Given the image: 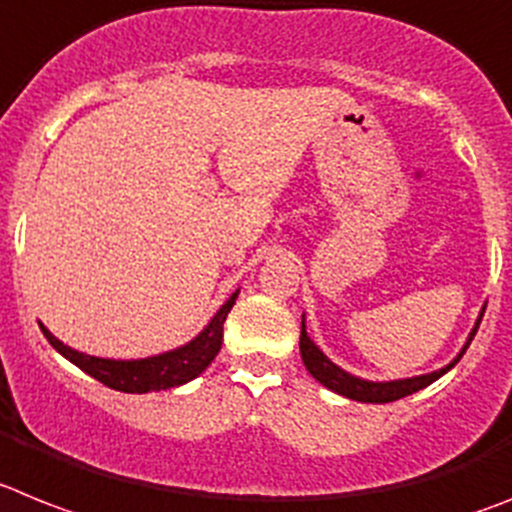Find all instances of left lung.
<instances>
[{"label":"left lung","instance_id":"left-lung-1","mask_svg":"<svg viewBox=\"0 0 512 512\" xmlns=\"http://www.w3.org/2000/svg\"><path fill=\"white\" fill-rule=\"evenodd\" d=\"M482 316H484V310H482ZM482 316L476 318V326L471 329L464 349L458 352V357L451 362V365H445V368L435 370V373L417 375V378H404V381H383V383L365 381V378H357V375L347 373V370H342L339 365H334V362H331L329 357L323 355L321 349L316 347V342L310 339L308 331H305V316H303V326H300V355H303L308 373L313 375L318 383H323V386L329 388V391L339 393V396H347V399L365 401V404H388V401L404 399V396H409V393L430 386L432 381H438L440 375L448 373V370H451L461 357H464L466 349H469L471 339H474L476 329H479V323H482Z\"/></svg>","mask_w":512,"mask_h":512}]
</instances>
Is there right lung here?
<instances>
[{
  "instance_id": "1",
  "label": "right lung",
  "mask_w": 512,
  "mask_h": 512,
  "mask_svg": "<svg viewBox=\"0 0 512 512\" xmlns=\"http://www.w3.org/2000/svg\"><path fill=\"white\" fill-rule=\"evenodd\" d=\"M235 298H238V292H233V295L227 298V303L222 305V308L214 313L212 321L207 323V329L199 336H194L189 344H183V347L178 349H170V352H163V355L144 357V360H106V357L82 355L77 349L59 342L43 323L41 331L48 339V344H51L59 355H64L69 362H74L77 368L85 370L87 375H93L95 381L113 388V391H165V388H176L183 386V383L194 381L196 375H202L204 370L212 365V360L217 357V352H220L222 347V323H225L227 313H230V308L235 305Z\"/></svg>"
}]
</instances>
